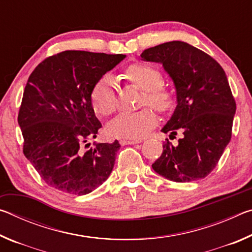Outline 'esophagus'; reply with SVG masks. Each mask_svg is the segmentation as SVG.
Instances as JSON below:
<instances>
[{"instance_id":"obj_1","label":"esophagus","mask_w":252,"mask_h":252,"mask_svg":"<svg viewBox=\"0 0 252 252\" xmlns=\"http://www.w3.org/2000/svg\"><path fill=\"white\" fill-rule=\"evenodd\" d=\"M141 141H139V140H126V139H122L120 143L122 146H126V144H136V143H140Z\"/></svg>"}]
</instances>
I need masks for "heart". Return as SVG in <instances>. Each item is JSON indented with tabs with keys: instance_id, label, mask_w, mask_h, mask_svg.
I'll return each instance as SVG.
<instances>
[{
	"instance_id": "b5f03b06",
	"label": "heart",
	"mask_w": 252,
	"mask_h": 252,
	"mask_svg": "<svg viewBox=\"0 0 252 252\" xmlns=\"http://www.w3.org/2000/svg\"><path fill=\"white\" fill-rule=\"evenodd\" d=\"M125 78L143 91L142 105L150 104L159 112L171 109L172 93L162 85V75L155 66L144 63H132L123 71ZM93 110L108 117L117 109V94L113 80L103 76L93 85L90 93ZM157 123V114L151 108H143L132 113L119 114L109 123L108 132L114 138L139 139L146 135Z\"/></svg>"
}]
</instances>
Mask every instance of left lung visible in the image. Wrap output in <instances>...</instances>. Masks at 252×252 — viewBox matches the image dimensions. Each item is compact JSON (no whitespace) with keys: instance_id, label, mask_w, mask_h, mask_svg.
I'll list each match as a JSON object with an SVG mask.
<instances>
[{"instance_id":"1","label":"left lung","mask_w":252,"mask_h":252,"mask_svg":"<svg viewBox=\"0 0 252 252\" xmlns=\"http://www.w3.org/2000/svg\"><path fill=\"white\" fill-rule=\"evenodd\" d=\"M144 61L162 63L177 90V108L161 131L176 138L177 146L163 144L153 170L174 182L207 177L228 146L232 134L236 101L227 75L215 59L181 41L144 50Z\"/></svg>"}]
</instances>
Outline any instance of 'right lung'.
Wrapping results in <instances>:
<instances>
[{"mask_svg": "<svg viewBox=\"0 0 252 252\" xmlns=\"http://www.w3.org/2000/svg\"><path fill=\"white\" fill-rule=\"evenodd\" d=\"M126 55L63 51L44 59L29 76L18 121L23 153L46 185L83 195L112 171L119 142L97 143L102 125L92 108L93 85Z\"/></svg>", "mask_w": 252, "mask_h": 252, "instance_id": "1", "label": "right lung"}]
</instances>
